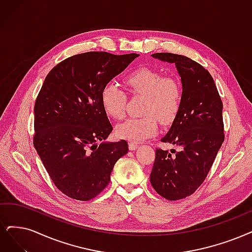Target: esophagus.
<instances>
[{"label": "esophagus", "instance_id": "esophagus-1", "mask_svg": "<svg viewBox=\"0 0 252 252\" xmlns=\"http://www.w3.org/2000/svg\"><path fill=\"white\" fill-rule=\"evenodd\" d=\"M138 143H136V142H128V148H129V151H135V150H137L138 148Z\"/></svg>", "mask_w": 252, "mask_h": 252}]
</instances>
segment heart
<instances>
[{"mask_svg": "<svg viewBox=\"0 0 252 252\" xmlns=\"http://www.w3.org/2000/svg\"><path fill=\"white\" fill-rule=\"evenodd\" d=\"M129 92L144 95L141 117L129 118L116 128V135L131 142H139L155 136L159 128V119L163 125L175 120L182 107L183 87L181 82L151 67H139L127 73L125 80ZM100 100L106 114L121 120L126 113L127 95L116 84L109 83L102 88Z\"/></svg>", "mask_w": 252, "mask_h": 252, "instance_id": "heart-1", "label": "heart"}]
</instances>
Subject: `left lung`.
I'll use <instances>...</instances> for the list:
<instances>
[{
	"mask_svg": "<svg viewBox=\"0 0 252 252\" xmlns=\"http://www.w3.org/2000/svg\"><path fill=\"white\" fill-rule=\"evenodd\" d=\"M154 58L175 63L182 78L183 102L162 142L180 146V152L156 150L151 184L168 200L190 196L204 182L224 141L223 104L210 72L186 56L156 53Z\"/></svg>",
	"mask_w": 252,
	"mask_h": 252,
	"instance_id": "obj_1",
	"label": "left lung"
}]
</instances>
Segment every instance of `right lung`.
Instances as JSON below:
<instances>
[{
	"label": "right lung",
	"instance_id": "right-lung-1",
	"mask_svg": "<svg viewBox=\"0 0 252 252\" xmlns=\"http://www.w3.org/2000/svg\"><path fill=\"white\" fill-rule=\"evenodd\" d=\"M138 56H71L48 73L37 95L34 147L56 187L72 199L97 196L108 186L117 160L128 151L126 140L97 145L113 129L100 93Z\"/></svg>",
	"mask_w": 252,
	"mask_h": 252
}]
</instances>
